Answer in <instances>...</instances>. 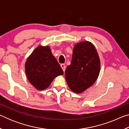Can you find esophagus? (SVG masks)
I'll return each instance as SVG.
<instances>
[{
    "label": "esophagus",
    "instance_id": "34e87169",
    "mask_svg": "<svg viewBox=\"0 0 129 129\" xmlns=\"http://www.w3.org/2000/svg\"><path fill=\"white\" fill-rule=\"evenodd\" d=\"M60 65H61V68L63 70V71L65 72V65L64 64H61Z\"/></svg>",
    "mask_w": 129,
    "mask_h": 129
}]
</instances>
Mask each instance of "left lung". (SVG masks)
Segmentation results:
<instances>
[{
	"label": "left lung",
	"instance_id": "obj_1",
	"mask_svg": "<svg viewBox=\"0 0 129 129\" xmlns=\"http://www.w3.org/2000/svg\"><path fill=\"white\" fill-rule=\"evenodd\" d=\"M100 67L99 54L92 43L84 41L76 44L71 64L65 73L70 89L79 94L92 86L99 77Z\"/></svg>",
	"mask_w": 129,
	"mask_h": 129
}]
</instances>
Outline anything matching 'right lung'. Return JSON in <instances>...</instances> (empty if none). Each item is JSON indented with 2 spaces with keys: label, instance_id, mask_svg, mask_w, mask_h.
I'll use <instances>...</instances> for the list:
<instances>
[{
  "label": "right lung",
  "instance_id": "add662e5",
  "mask_svg": "<svg viewBox=\"0 0 129 129\" xmlns=\"http://www.w3.org/2000/svg\"><path fill=\"white\" fill-rule=\"evenodd\" d=\"M25 74L35 88L42 90L48 88L53 80L64 74L49 46H39L34 49L25 64Z\"/></svg>",
  "mask_w": 129,
  "mask_h": 129
}]
</instances>
